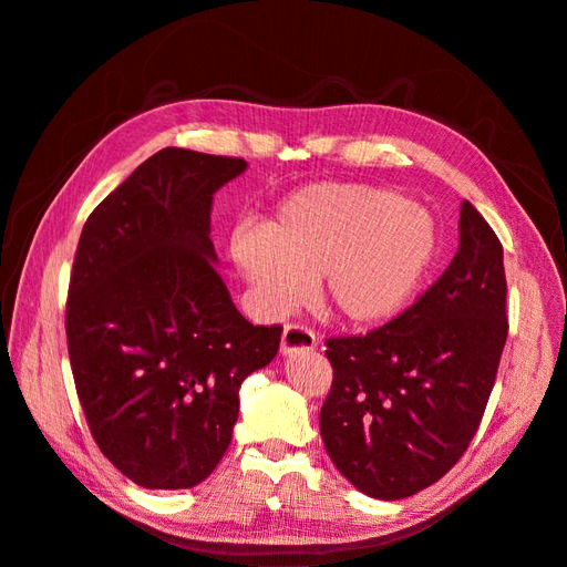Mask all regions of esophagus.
<instances>
[{
  "instance_id": "obj_1",
  "label": "esophagus",
  "mask_w": 567,
  "mask_h": 567,
  "mask_svg": "<svg viewBox=\"0 0 567 567\" xmlns=\"http://www.w3.org/2000/svg\"><path fill=\"white\" fill-rule=\"evenodd\" d=\"M317 348V338L310 329L299 327V324H289L282 331V340H280V354L282 357H291L297 352H310Z\"/></svg>"
}]
</instances>
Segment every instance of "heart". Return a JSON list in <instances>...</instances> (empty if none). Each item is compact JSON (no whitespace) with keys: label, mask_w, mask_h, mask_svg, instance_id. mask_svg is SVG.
Instances as JSON below:
<instances>
[{"label":"heart","mask_w":567,"mask_h":567,"mask_svg":"<svg viewBox=\"0 0 567 567\" xmlns=\"http://www.w3.org/2000/svg\"><path fill=\"white\" fill-rule=\"evenodd\" d=\"M426 210L393 189L324 183L291 194L264 231L240 227L229 252L259 308L285 317L319 280L322 303L354 329H373L403 312L435 255Z\"/></svg>","instance_id":"1"}]
</instances>
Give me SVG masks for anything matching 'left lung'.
Listing matches in <instances>:
<instances>
[{
  "label": "left lung",
  "instance_id": "obj_1",
  "mask_svg": "<svg viewBox=\"0 0 567 567\" xmlns=\"http://www.w3.org/2000/svg\"><path fill=\"white\" fill-rule=\"evenodd\" d=\"M505 297L503 245L463 202L458 250L424 297L371 333L327 340L333 384L319 433L361 494L414 496L463 456L496 382Z\"/></svg>",
  "mask_w": 567,
  "mask_h": 567
}]
</instances>
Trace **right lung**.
<instances>
[{"label": "right lung", "mask_w": 567, "mask_h": 567, "mask_svg": "<svg viewBox=\"0 0 567 567\" xmlns=\"http://www.w3.org/2000/svg\"><path fill=\"white\" fill-rule=\"evenodd\" d=\"M248 162L164 147L92 210L66 301L73 382L102 454L145 488H192L225 456L243 380L280 327H252L217 274L213 196Z\"/></svg>", "instance_id": "1"}]
</instances>
